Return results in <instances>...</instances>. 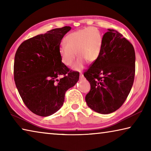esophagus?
Returning <instances> with one entry per match:
<instances>
[{"label": "esophagus", "instance_id": "34e87169", "mask_svg": "<svg viewBox=\"0 0 151 151\" xmlns=\"http://www.w3.org/2000/svg\"><path fill=\"white\" fill-rule=\"evenodd\" d=\"M84 78V76H83V73H80V78L82 79V78Z\"/></svg>", "mask_w": 151, "mask_h": 151}]
</instances>
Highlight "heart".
<instances>
[{
  "instance_id": "b5f03b06",
  "label": "heart",
  "mask_w": 151,
  "mask_h": 151,
  "mask_svg": "<svg viewBox=\"0 0 151 151\" xmlns=\"http://www.w3.org/2000/svg\"><path fill=\"white\" fill-rule=\"evenodd\" d=\"M65 44L58 48V53L63 65L70 66L75 60L76 53L78 58L74 64L75 70L83 69L86 61L94 63L98 60L103 47V37L94 27H87L70 32L64 39Z\"/></svg>"
}]
</instances>
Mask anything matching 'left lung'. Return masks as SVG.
I'll use <instances>...</instances> for the list:
<instances>
[{
	"mask_svg": "<svg viewBox=\"0 0 151 151\" xmlns=\"http://www.w3.org/2000/svg\"><path fill=\"white\" fill-rule=\"evenodd\" d=\"M108 30L103 35L100 57L84 73L91 85L86 104L101 114L111 113L123 104L135 74L133 46L116 30Z\"/></svg>",
	"mask_w": 151,
	"mask_h": 151,
	"instance_id": "1",
	"label": "left lung"
}]
</instances>
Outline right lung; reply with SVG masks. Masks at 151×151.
Returning a JSON list of instances; mask_svg holds the SVG:
<instances>
[{
	"label": "right lung",
	"mask_w": 151,
	"mask_h": 151,
	"mask_svg": "<svg viewBox=\"0 0 151 151\" xmlns=\"http://www.w3.org/2000/svg\"><path fill=\"white\" fill-rule=\"evenodd\" d=\"M70 29L64 27L30 38L21 43L15 54V85L25 105L39 116L58 111L66 91L78 81L79 73L63 65L58 53L61 40ZM59 76L63 77L58 79Z\"/></svg>",
	"instance_id": "right-lung-1"
}]
</instances>
